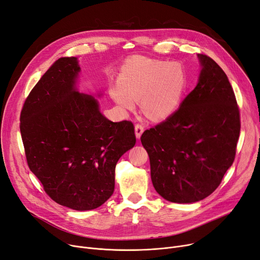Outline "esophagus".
<instances>
[{
    "label": "esophagus",
    "instance_id": "34e87169",
    "mask_svg": "<svg viewBox=\"0 0 260 260\" xmlns=\"http://www.w3.org/2000/svg\"><path fill=\"white\" fill-rule=\"evenodd\" d=\"M144 132V126L142 124H136L135 125V135H136V139H141V136Z\"/></svg>",
    "mask_w": 260,
    "mask_h": 260
}]
</instances>
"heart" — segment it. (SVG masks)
I'll list each match as a JSON object with an SVG mask.
<instances>
[{
  "instance_id": "heart-1",
  "label": "heart",
  "mask_w": 260,
  "mask_h": 260,
  "mask_svg": "<svg viewBox=\"0 0 260 260\" xmlns=\"http://www.w3.org/2000/svg\"><path fill=\"white\" fill-rule=\"evenodd\" d=\"M188 75L178 62L136 55L130 57L112 86V100L125 110H132L140 100L143 113L150 119H162L179 106L187 88Z\"/></svg>"
}]
</instances>
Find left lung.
Here are the masks:
<instances>
[{
  "mask_svg": "<svg viewBox=\"0 0 260 260\" xmlns=\"http://www.w3.org/2000/svg\"><path fill=\"white\" fill-rule=\"evenodd\" d=\"M197 56L203 68L196 87L174 113L141 137L153 187L178 204L196 203L215 191L234 161L240 132L226 74L210 56Z\"/></svg>",
  "mask_w": 260,
  "mask_h": 260,
  "instance_id": "left-lung-1",
  "label": "left lung"
}]
</instances>
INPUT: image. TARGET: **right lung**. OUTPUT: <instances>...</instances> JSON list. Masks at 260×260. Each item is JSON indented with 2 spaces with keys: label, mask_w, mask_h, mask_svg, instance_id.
<instances>
[{
  "label": "right lung",
  "mask_w": 260,
  "mask_h": 260,
  "mask_svg": "<svg viewBox=\"0 0 260 260\" xmlns=\"http://www.w3.org/2000/svg\"><path fill=\"white\" fill-rule=\"evenodd\" d=\"M76 57H60L27 96L20 130L29 169L55 203L86 211L114 191L115 166L134 147L129 120L107 119L98 101L75 87Z\"/></svg>",
  "instance_id": "1"
}]
</instances>
